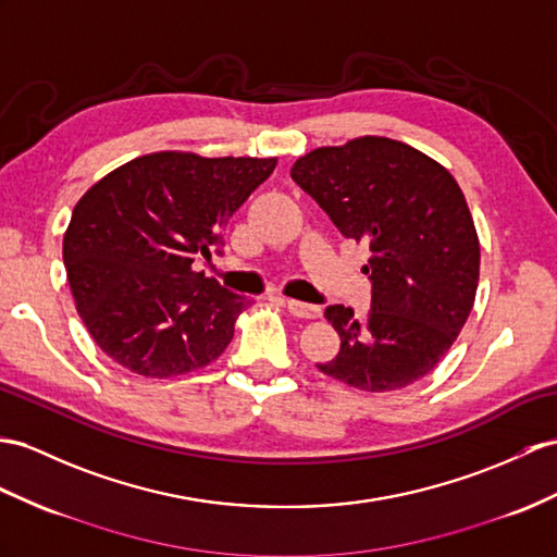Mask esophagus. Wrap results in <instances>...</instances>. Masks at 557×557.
I'll return each mask as SVG.
<instances>
[{"label":"esophagus","instance_id":"esophagus-1","mask_svg":"<svg viewBox=\"0 0 557 557\" xmlns=\"http://www.w3.org/2000/svg\"><path fill=\"white\" fill-rule=\"evenodd\" d=\"M288 307V311L293 317H300V319H317L321 314V309L314 307V305H307V302H300V300H283Z\"/></svg>","mask_w":557,"mask_h":557}]
</instances>
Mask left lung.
Wrapping results in <instances>:
<instances>
[{
  "instance_id": "left-lung-1",
  "label": "left lung",
  "mask_w": 557,
  "mask_h": 557,
  "mask_svg": "<svg viewBox=\"0 0 557 557\" xmlns=\"http://www.w3.org/2000/svg\"><path fill=\"white\" fill-rule=\"evenodd\" d=\"M290 176L371 248V311L325 307L341 351L317 369L363 392L420 381L466 325L480 281L478 232L451 172L409 144L359 137L297 158Z\"/></svg>"
}]
</instances>
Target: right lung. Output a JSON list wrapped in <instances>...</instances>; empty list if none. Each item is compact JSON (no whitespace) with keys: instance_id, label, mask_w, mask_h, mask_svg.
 Listing matches in <instances>:
<instances>
[{"instance_id":"1","label":"right lung","mask_w":557,"mask_h":557,"mask_svg":"<svg viewBox=\"0 0 557 557\" xmlns=\"http://www.w3.org/2000/svg\"><path fill=\"white\" fill-rule=\"evenodd\" d=\"M274 168L276 158L160 151L125 162L77 200L63 264L77 314L108 357L172 377L222 355L250 300L194 262L210 260L226 222Z\"/></svg>"}]
</instances>
